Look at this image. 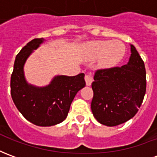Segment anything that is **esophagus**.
Segmentation results:
<instances>
[{"label": "esophagus", "instance_id": "34e87169", "mask_svg": "<svg viewBox=\"0 0 157 157\" xmlns=\"http://www.w3.org/2000/svg\"><path fill=\"white\" fill-rule=\"evenodd\" d=\"M85 81L86 86H91L92 85V82H93V77L91 74H87L85 75Z\"/></svg>", "mask_w": 157, "mask_h": 157}]
</instances>
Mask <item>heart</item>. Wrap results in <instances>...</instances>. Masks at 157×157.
I'll list each match as a JSON object with an SVG mask.
<instances>
[{
	"mask_svg": "<svg viewBox=\"0 0 157 157\" xmlns=\"http://www.w3.org/2000/svg\"><path fill=\"white\" fill-rule=\"evenodd\" d=\"M88 55L92 59L99 58L103 68H111L121 61L125 55V45L119 40H98L89 43L86 46Z\"/></svg>",
	"mask_w": 157,
	"mask_h": 157,
	"instance_id": "b5f03b06",
	"label": "heart"
}]
</instances>
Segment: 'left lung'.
I'll use <instances>...</instances> for the list:
<instances>
[{"instance_id":"8db88e82","label":"left lung","mask_w":157,"mask_h":157,"mask_svg":"<svg viewBox=\"0 0 157 157\" xmlns=\"http://www.w3.org/2000/svg\"><path fill=\"white\" fill-rule=\"evenodd\" d=\"M130 51L126 65L98 70L94 75L91 109L94 118L106 126H117L133 118L145 97V64L134 45L130 44Z\"/></svg>"}]
</instances>
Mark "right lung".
<instances>
[{
	"label": "right lung",
	"instance_id": "right-lung-1",
	"mask_svg": "<svg viewBox=\"0 0 157 157\" xmlns=\"http://www.w3.org/2000/svg\"><path fill=\"white\" fill-rule=\"evenodd\" d=\"M44 42L34 39L21 49L14 62L11 77V95L23 117L38 126H53L65 120L76 93L86 86L84 73L75 76L55 75L48 85L29 84L24 75V65L33 50Z\"/></svg>",
	"mask_w": 157,
	"mask_h": 157
}]
</instances>
